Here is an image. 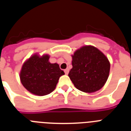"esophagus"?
Returning a JSON list of instances; mask_svg holds the SVG:
<instances>
[{
    "mask_svg": "<svg viewBox=\"0 0 131 131\" xmlns=\"http://www.w3.org/2000/svg\"><path fill=\"white\" fill-rule=\"evenodd\" d=\"M69 69H65V70H64V72H65V73L66 74V75H68V73H69Z\"/></svg>",
    "mask_w": 131,
    "mask_h": 131,
    "instance_id": "1",
    "label": "esophagus"
}]
</instances>
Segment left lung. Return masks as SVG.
Masks as SVG:
<instances>
[{"label": "left lung", "instance_id": "1", "mask_svg": "<svg viewBox=\"0 0 131 131\" xmlns=\"http://www.w3.org/2000/svg\"><path fill=\"white\" fill-rule=\"evenodd\" d=\"M71 56L73 68L68 76L76 89L86 93L101 89L110 70V63L106 56L96 47L86 45Z\"/></svg>", "mask_w": 131, "mask_h": 131}]
</instances>
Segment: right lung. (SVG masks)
<instances>
[{
	"instance_id": "add662e5",
	"label": "right lung",
	"mask_w": 131,
	"mask_h": 131,
	"mask_svg": "<svg viewBox=\"0 0 131 131\" xmlns=\"http://www.w3.org/2000/svg\"><path fill=\"white\" fill-rule=\"evenodd\" d=\"M50 56L37 53L25 61L21 67L19 78L21 84L29 92L37 96L51 93L56 89L60 77L64 75L57 63L49 62Z\"/></svg>"
}]
</instances>
